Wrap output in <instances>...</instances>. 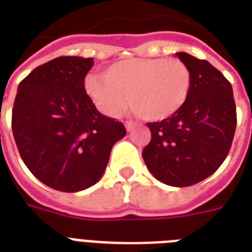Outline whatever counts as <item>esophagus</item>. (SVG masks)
Instances as JSON below:
<instances>
[{"mask_svg": "<svg viewBox=\"0 0 252 252\" xmlns=\"http://www.w3.org/2000/svg\"><path fill=\"white\" fill-rule=\"evenodd\" d=\"M134 126H136V124H134L133 122H126V130H128V132L133 129Z\"/></svg>", "mask_w": 252, "mask_h": 252, "instance_id": "34e87169", "label": "esophagus"}]
</instances>
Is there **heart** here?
I'll use <instances>...</instances> for the list:
<instances>
[{"label":"heart","mask_w":252,"mask_h":252,"mask_svg":"<svg viewBox=\"0 0 252 252\" xmlns=\"http://www.w3.org/2000/svg\"><path fill=\"white\" fill-rule=\"evenodd\" d=\"M85 87L95 107L108 118H118L129 100L141 118L165 120L187 102L191 72L179 59L137 57L114 63L104 76L90 74Z\"/></svg>","instance_id":"1"}]
</instances>
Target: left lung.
<instances>
[{"instance_id": "obj_1", "label": "left lung", "mask_w": 252, "mask_h": 252, "mask_svg": "<svg viewBox=\"0 0 252 252\" xmlns=\"http://www.w3.org/2000/svg\"><path fill=\"white\" fill-rule=\"evenodd\" d=\"M176 56L191 72L187 102L175 115L148 123L152 140L142 150L149 171L172 187H188L211 176L229 154L237 126L231 84L207 60Z\"/></svg>"}]
</instances>
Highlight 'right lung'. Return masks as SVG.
<instances>
[{"label": "right lung", "instance_id": "right-lung-1", "mask_svg": "<svg viewBox=\"0 0 252 252\" xmlns=\"http://www.w3.org/2000/svg\"><path fill=\"white\" fill-rule=\"evenodd\" d=\"M93 59L61 56L37 66L22 81L11 128L29 170L63 192L91 187L106 170L123 123L104 116L85 90Z\"/></svg>", "mask_w": 252, "mask_h": 252}]
</instances>
